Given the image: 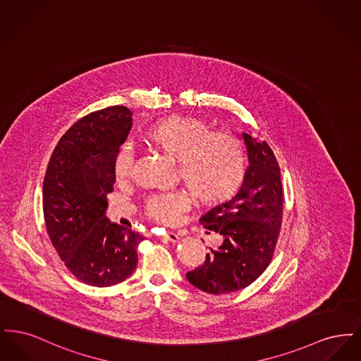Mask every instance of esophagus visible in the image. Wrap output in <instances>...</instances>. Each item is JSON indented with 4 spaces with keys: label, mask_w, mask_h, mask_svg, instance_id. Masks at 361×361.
Here are the masks:
<instances>
[{
    "label": "esophagus",
    "mask_w": 361,
    "mask_h": 361,
    "mask_svg": "<svg viewBox=\"0 0 361 361\" xmlns=\"http://www.w3.org/2000/svg\"><path fill=\"white\" fill-rule=\"evenodd\" d=\"M161 238H162V240H165V242H173V243H176V242L180 240L178 234H176V233H166V234H164Z\"/></svg>",
    "instance_id": "34e87169"
}]
</instances>
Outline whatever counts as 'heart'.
<instances>
[{
	"label": "heart",
	"instance_id": "obj_1",
	"mask_svg": "<svg viewBox=\"0 0 361 361\" xmlns=\"http://www.w3.org/2000/svg\"><path fill=\"white\" fill-rule=\"evenodd\" d=\"M143 137L177 162L180 178L203 204H222L242 185L245 152L240 140L231 134L211 133L204 121L193 118L171 116L154 123ZM133 164V150L126 145L115 162L118 178L128 177ZM188 207L185 193H164L149 200L147 214L157 222L172 224Z\"/></svg>",
	"mask_w": 361,
	"mask_h": 361
}]
</instances>
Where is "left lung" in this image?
Segmentation results:
<instances>
[{
    "mask_svg": "<svg viewBox=\"0 0 361 361\" xmlns=\"http://www.w3.org/2000/svg\"><path fill=\"white\" fill-rule=\"evenodd\" d=\"M249 166L238 193L200 218L224 240L204 264L187 274L200 291L224 295L252 284L269 265L281 227L280 168L265 140L242 133Z\"/></svg>",
    "mask_w": 361,
    "mask_h": 361,
    "instance_id": "8db88e82",
    "label": "left lung"
}]
</instances>
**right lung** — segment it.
Listing matches in <instances>:
<instances>
[{
  "mask_svg": "<svg viewBox=\"0 0 361 361\" xmlns=\"http://www.w3.org/2000/svg\"><path fill=\"white\" fill-rule=\"evenodd\" d=\"M115 105L75 121L52 152L43 183V214L55 250L70 272L93 287H111L137 267L143 237L105 216L115 162L133 126Z\"/></svg>",
  "mask_w": 361,
  "mask_h": 361,
  "instance_id": "right-lung-1",
  "label": "right lung"
}]
</instances>
